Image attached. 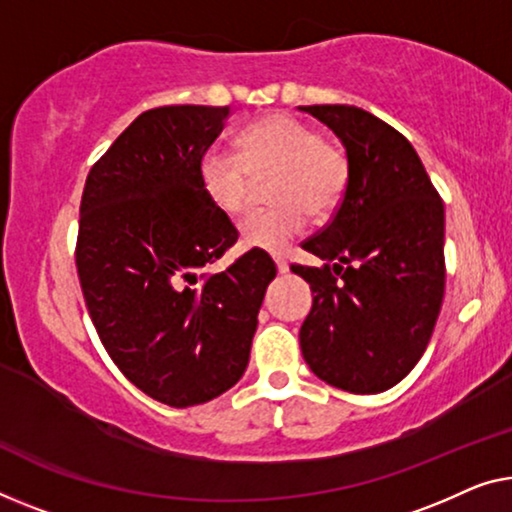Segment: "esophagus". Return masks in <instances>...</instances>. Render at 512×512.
<instances>
[{
	"instance_id": "obj_1",
	"label": "esophagus",
	"mask_w": 512,
	"mask_h": 512,
	"mask_svg": "<svg viewBox=\"0 0 512 512\" xmlns=\"http://www.w3.org/2000/svg\"><path fill=\"white\" fill-rule=\"evenodd\" d=\"M273 262H276V266H278V271H280V273H287V271H289L287 259L282 257V255H276V253H273Z\"/></svg>"
}]
</instances>
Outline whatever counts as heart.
<instances>
[{
  "label": "heart",
  "mask_w": 512,
  "mask_h": 512,
  "mask_svg": "<svg viewBox=\"0 0 512 512\" xmlns=\"http://www.w3.org/2000/svg\"><path fill=\"white\" fill-rule=\"evenodd\" d=\"M241 156L211 147L200 160L204 193L220 211H246L253 193V174L278 172L271 202L278 207L250 213L241 220L243 246L280 250L299 234L310 216H329L347 190L349 163L345 151L303 121L269 114L239 137Z\"/></svg>",
  "instance_id": "b5f03b06"
}]
</instances>
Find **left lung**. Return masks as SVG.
I'll list each match as a JSON object with an SVG mask.
<instances>
[{"instance_id":"1","label":"left lung","mask_w":512,"mask_h":512,"mask_svg":"<svg viewBox=\"0 0 512 512\" xmlns=\"http://www.w3.org/2000/svg\"><path fill=\"white\" fill-rule=\"evenodd\" d=\"M345 147L349 181L329 225L303 243L322 269L301 326L308 368L349 393H381L421 361L444 301V202L407 137L354 105H303Z\"/></svg>"}]
</instances>
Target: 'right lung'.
<instances>
[{"label":"right lung","instance_id":"right-lung-1","mask_svg":"<svg viewBox=\"0 0 512 512\" xmlns=\"http://www.w3.org/2000/svg\"><path fill=\"white\" fill-rule=\"evenodd\" d=\"M232 108L147 110L91 167L75 264L98 338L128 381L195 407L243 377L276 264L250 250L209 266L239 234L204 193L200 160Z\"/></svg>","mask_w":512,"mask_h":512}]
</instances>
